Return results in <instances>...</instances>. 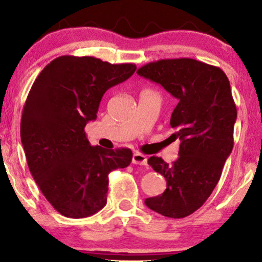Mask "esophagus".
<instances>
[{
    "label": "esophagus",
    "mask_w": 262,
    "mask_h": 262,
    "mask_svg": "<svg viewBox=\"0 0 262 262\" xmlns=\"http://www.w3.org/2000/svg\"><path fill=\"white\" fill-rule=\"evenodd\" d=\"M132 163L139 164V166H146L148 164V159L141 152H135L134 156H132Z\"/></svg>",
    "instance_id": "1"
}]
</instances>
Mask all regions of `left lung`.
<instances>
[{"label": "left lung", "instance_id": "obj_1", "mask_svg": "<svg viewBox=\"0 0 262 262\" xmlns=\"http://www.w3.org/2000/svg\"><path fill=\"white\" fill-rule=\"evenodd\" d=\"M179 100L170 117L171 135L181 141L171 164L157 156L148 160L163 175L167 188L145 199V205L169 218L192 214L216 187L224 163L234 146L237 111L230 83L221 68L192 58L160 59L137 70Z\"/></svg>", "mask_w": 262, "mask_h": 262}]
</instances>
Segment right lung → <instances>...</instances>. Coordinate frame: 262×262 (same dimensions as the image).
<instances>
[{"label": "right lung", "instance_id": "obj_1", "mask_svg": "<svg viewBox=\"0 0 262 262\" xmlns=\"http://www.w3.org/2000/svg\"><path fill=\"white\" fill-rule=\"evenodd\" d=\"M132 63L60 56L35 78L24 105L20 136L30 171L53 209L92 216L107 203L108 174L131 163L127 148L92 146L85 136L107 89L135 73Z\"/></svg>", "mask_w": 262, "mask_h": 262}]
</instances>
